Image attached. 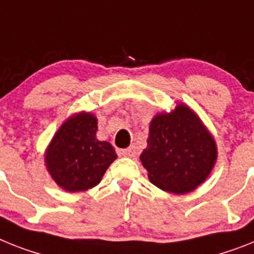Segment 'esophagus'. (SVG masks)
I'll return each instance as SVG.
<instances>
[{"instance_id": "1", "label": "esophagus", "mask_w": 254, "mask_h": 254, "mask_svg": "<svg viewBox=\"0 0 254 254\" xmlns=\"http://www.w3.org/2000/svg\"><path fill=\"white\" fill-rule=\"evenodd\" d=\"M122 154L125 157H129V158H135L136 154H137V150H136L135 146H129L127 149L122 150Z\"/></svg>"}]
</instances>
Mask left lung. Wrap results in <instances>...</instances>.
Instances as JSON below:
<instances>
[{"instance_id": "left-lung-1", "label": "left lung", "mask_w": 254, "mask_h": 254, "mask_svg": "<svg viewBox=\"0 0 254 254\" xmlns=\"http://www.w3.org/2000/svg\"><path fill=\"white\" fill-rule=\"evenodd\" d=\"M140 160L150 182L171 193L193 190L210 174L217 160L214 139L186 105L158 114L149 127L148 146Z\"/></svg>"}]
</instances>
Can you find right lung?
<instances>
[{"label":"right lung","instance_id":"right-lung-1","mask_svg":"<svg viewBox=\"0 0 254 254\" xmlns=\"http://www.w3.org/2000/svg\"><path fill=\"white\" fill-rule=\"evenodd\" d=\"M97 119L80 113L61 126L47 152L48 170L60 187L80 192L97 186L117 158L108 141L96 139Z\"/></svg>","mask_w":254,"mask_h":254}]
</instances>
